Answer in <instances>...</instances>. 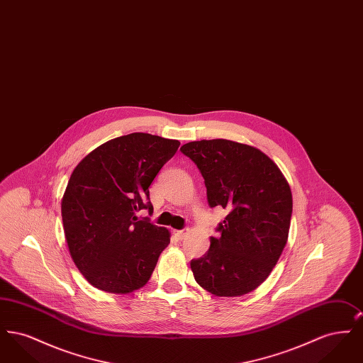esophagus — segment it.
Returning <instances> with one entry per match:
<instances>
[{
	"label": "esophagus",
	"mask_w": 363,
	"mask_h": 363,
	"mask_svg": "<svg viewBox=\"0 0 363 363\" xmlns=\"http://www.w3.org/2000/svg\"><path fill=\"white\" fill-rule=\"evenodd\" d=\"M186 234H188V228H184V230H177V231H175V235H177L179 240H184V238L186 237Z\"/></svg>",
	"instance_id": "obj_1"
}]
</instances>
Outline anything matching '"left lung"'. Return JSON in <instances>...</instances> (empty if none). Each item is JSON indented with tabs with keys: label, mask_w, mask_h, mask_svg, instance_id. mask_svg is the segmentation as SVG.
I'll list each match as a JSON object with an SVG mask.
<instances>
[{
	"label": "left lung",
	"mask_w": 363,
	"mask_h": 363,
	"mask_svg": "<svg viewBox=\"0 0 363 363\" xmlns=\"http://www.w3.org/2000/svg\"><path fill=\"white\" fill-rule=\"evenodd\" d=\"M181 152L199 167L209 207L228 215L207 253L190 261L196 281L216 296H241L269 277L289 238L293 194L277 163L225 138L190 141Z\"/></svg>",
	"instance_id": "obj_1"
}]
</instances>
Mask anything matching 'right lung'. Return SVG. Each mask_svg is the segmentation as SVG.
<instances>
[{
  "instance_id": "add662e5",
  "label": "right lung",
  "mask_w": 363,
  "mask_h": 363,
  "mask_svg": "<svg viewBox=\"0 0 363 363\" xmlns=\"http://www.w3.org/2000/svg\"><path fill=\"white\" fill-rule=\"evenodd\" d=\"M178 147V140L130 133L99 145L73 170L61 201L64 233L94 287L129 294L150 280L170 233L138 212H152L148 188Z\"/></svg>"
}]
</instances>
